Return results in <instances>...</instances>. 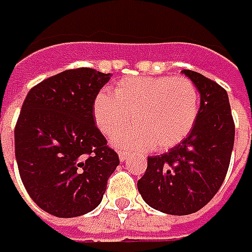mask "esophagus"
<instances>
[{"label": "esophagus", "instance_id": "34e87169", "mask_svg": "<svg viewBox=\"0 0 252 252\" xmlns=\"http://www.w3.org/2000/svg\"><path fill=\"white\" fill-rule=\"evenodd\" d=\"M129 152H126V151H119L118 152V156H119V160H121V161H125V160H126V158H129Z\"/></svg>", "mask_w": 252, "mask_h": 252}]
</instances>
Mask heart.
<instances>
[{
  "label": "heart",
  "mask_w": 252,
  "mask_h": 252,
  "mask_svg": "<svg viewBox=\"0 0 252 252\" xmlns=\"http://www.w3.org/2000/svg\"><path fill=\"white\" fill-rule=\"evenodd\" d=\"M201 108L197 85L185 76L122 78L114 91H101L94 100L96 126L122 148L167 151L190 134Z\"/></svg>",
  "instance_id": "heart-1"
}]
</instances>
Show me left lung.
Masks as SVG:
<instances>
[{
	"label": "left lung",
	"instance_id": "1",
	"mask_svg": "<svg viewBox=\"0 0 252 252\" xmlns=\"http://www.w3.org/2000/svg\"><path fill=\"white\" fill-rule=\"evenodd\" d=\"M182 73L201 94L197 122L175 148L148 158L145 174L137 182L151 208L174 216L195 213L215 197L225 179L235 141L225 89L201 73L186 69Z\"/></svg>",
	"mask_w": 252,
	"mask_h": 252
}]
</instances>
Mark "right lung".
Masks as SVG:
<instances>
[{"label":"right lung","instance_id":"add662e5","mask_svg":"<svg viewBox=\"0 0 252 252\" xmlns=\"http://www.w3.org/2000/svg\"><path fill=\"white\" fill-rule=\"evenodd\" d=\"M110 77L91 67L65 70L31 88L23 103L16 161L27 192L50 215L94 210L119 164L94 119V97Z\"/></svg>","mask_w":252,"mask_h":252}]
</instances>
